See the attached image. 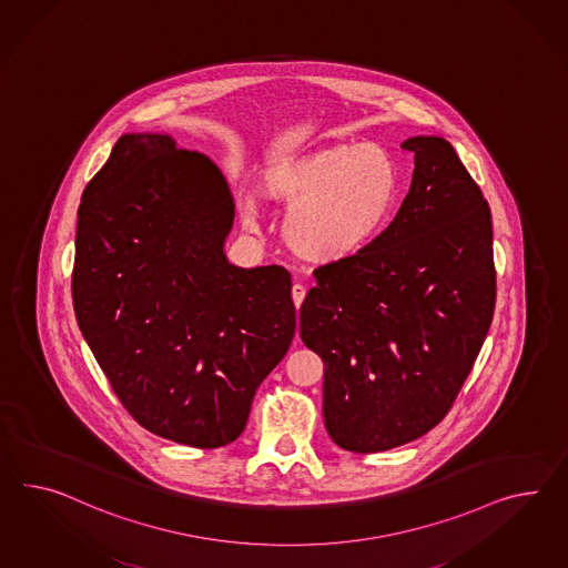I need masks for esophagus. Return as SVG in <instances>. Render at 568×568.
I'll use <instances>...</instances> for the list:
<instances>
[{
	"label": "esophagus",
	"mask_w": 568,
	"mask_h": 568,
	"mask_svg": "<svg viewBox=\"0 0 568 568\" xmlns=\"http://www.w3.org/2000/svg\"><path fill=\"white\" fill-rule=\"evenodd\" d=\"M305 294V286H301V284H294V286H292V301H294V306H296V308H301V305H303Z\"/></svg>",
	"instance_id": "obj_1"
}]
</instances>
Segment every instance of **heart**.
Wrapping results in <instances>:
<instances>
[{"mask_svg":"<svg viewBox=\"0 0 568 568\" xmlns=\"http://www.w3.org/2000/svg\"><path fill=\"white\" fill-rule=\"evenodd\" d=\"M399 166L375 142L332 144L272 164L263 193L284 204V236L292 251L315 263L348 260L373 243L399 197ZM243 220L257 224L253 200H243Z\"/></svg>","mask_w":568,"mask_h":568,"instance_id":"heart-1","label":"heart"}]
</instances>
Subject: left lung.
Wrapping results in <instances>:
<instances>
[{"label":"left lung","instance_id":"left-lung-1","mask_svg":"<svg viewBox=\"0 0 568 568\" xmlns=\"http://www.w3.org/2000/svg\"><path fill=\"white\" fill-rule=\"evenodd\" d=\"M414 176L392 224L313 272L301 337L323 361V420L337 447L387 452L452 409L496 305L493 216L452 144L409 138Z\"/></svg>","mask_w":568,"mask_h":568}]
</instances>
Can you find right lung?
<instances>
[{
  "label": "right lung",
  "mask_w": 568,
  "mask_h": 568,
  "mask_svg": "<svg viewBox=\"0 0 568 568\" xmlns=\"http://www.w3.org/2000/svg\"><path fill=\"white\" fill-rule=\"evenodd\" d=\"M233 195L169 135L128 133L78 207L75 320L119 402L146 430L216 449L291 348L292 280L224 255Z\"/></svg>",
  "instance_id": "right-lung-1"
}]
</instances>
